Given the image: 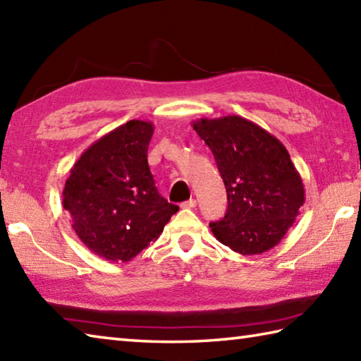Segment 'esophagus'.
<instances>
[{"label":"esophagus","mask_w":361,"mask_h":361,"mask_svg":"<svg viewBox=\"0 0 361 361\" xmlns=\"http://www.w3.org/2000/svg\"><path fill=\"white\" fill-rule=\"evenodd\" d=\"M195 205H197V202H195V199H189V200L181 203L183 208H194Z\"/></svg>","instance_id":"esophagus-1"}]
</instances>
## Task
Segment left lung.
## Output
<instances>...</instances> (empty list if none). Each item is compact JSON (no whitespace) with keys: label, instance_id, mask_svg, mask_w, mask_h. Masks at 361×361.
I'll return each instance as SVG.
<instances>
[{"label":"left lung","instance_id":"1","mask_svg":"<svg viewBox=\"0 0 361 361\" xmlns=\"http://www.w3.org/2000/svg\"><path fill=\"white\" fill-rule=\"evenodd\" d=\"M192 128L212 149L227 191V213L209 222L222 245L243 255L284 238L305 203L303 180L276 137L238 115L200 118Z\"/></svg>","mask_w":361,"mask_h":361}]
</instances>
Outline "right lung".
I'll return each mask as SVG.
<instances>
[{
  "instance_id": "add662e5",
  "label": "right lung",
  "mask_w": 361,
  "mask_h": 361,
  "mask_svg": "<svg viewBox=\"0 0 361 361\" xmlns=\"http://www.w3.org/2000/svg\"><path fill=\"white\" fill-rule=\"evenodd\" d=\"M152 121L130 120L82 153L63 189L72 228L91 252L129 262L152 241L178 207L161 197L148 167Z\"/></svg>"
}]
</instances>
